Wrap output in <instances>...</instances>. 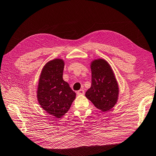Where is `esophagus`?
Masks as SVG:
<instances>
[{
  "label": "esophagus",
  "instance_id": "esophagus-1",
  "mask_svg": "<svg viewBox=\"0 0 156 156\" xmlns=\"http://www.w3.org/2000/svg\"><path fill=\"white\" fill-rule=\"evenodd\" d=\"M84 94V91L83 90V89H81V90H78L77 92V95H83V94Z\"/></svg>",
  "mask_w": 156,
  "mask_h": 156
}]
</instances>
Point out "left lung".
<instances>
[{"mask_svg":"<svg viewBox=\"0 0 156 156\" xmlns=\"http://www.w3.org/2000/svg\"><path fill=\"white\" fill-rule=\"evenodd\" d=\"M91 87L85 96L97 108L105 112L115 105L119 94V88L114 72L107 61L99 58L90 64Z\"/></svg>","mask_w":156,"mask_h":156,"instance_id":"left-lung-1","label":"left lung"}]
</instances>
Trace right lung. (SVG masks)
<instances>
[{
  "label": "right lung",
  "mask_w": 156,
  "mask_h": 156,
  "mask_svg": "<svg viewBox=\"0 0 156 156\" xmlns=\"http://www.w3.org/2000/svg\"><path fill=\"white\" fill-rule=\"evenodd\" d=\"M64 62L55 58L41 70L37 90L39 104L49 115L61 118L70 108L76 94L63 80Z\"/></svg>",
  "instance_id": "obj_1"
}]
</instances>
